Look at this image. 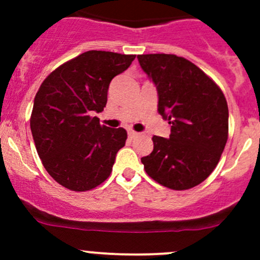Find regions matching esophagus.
I'll use <instances>...</instances> for the list:
<instances>
[{"label":"esophagus","mask_w":260,"mask_h":260,"mask_svg":"<svg viewBox=\"0 0 260 260\" xmlns=\"http://www.w3.org/2000/svg\"><path fill=\"white\" fill-rule=\"evenodd\" d=\"M138 135H140V133L135 132V131H128V137H129L131 140H135L136 137H138Z\"/></svg>","instance_id":"1"}]
</instances>
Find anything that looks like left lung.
Segmentation results:
<instances>
[{
	"instance_id": "obj_1",
	"label": "left lung",
	"mask_w": 260,
	"mask_h": 260,
	"mask_svg": "<svg viewBox=\"0 0 260 260\" xmlns=\"http://www.w3.org/2000/svg\"><path fill=\"white\" fill-rule=\"evenodd\" d=\"M158 93V113L171 124L170 138L153 136V151L141 161L151 179L172 190H188L209 177L229 132L221 89L200 68L172 54L138 55Z\"/></svg>"
}]
</instances>
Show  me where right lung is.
<instances>
[{
    "label": "right lung",
    "mask_w": 260,
    "mask_h": 260,
    "mask_svg": "<svg viewBox=\"0 0 260 260\" xmlns=\"http://www.w3.org/2000/svg\"><path fill=\"white\" fill-rule=\"evenodd\" d=\"M135 57L90 50L56 68L39 88L31 133L45 170L64 187L88 191L111 175L127 132L101 125L93 114L103 111L112 79Z\"/></svg>",
    "instance_id": "right-lung-1"
}]
</instances>
